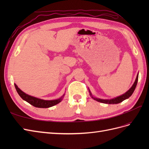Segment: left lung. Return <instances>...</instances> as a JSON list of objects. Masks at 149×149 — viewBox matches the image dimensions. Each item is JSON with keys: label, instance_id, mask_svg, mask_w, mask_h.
Instances as JSON below:
<instances>
[{"label": "left lung", "instance_id": "8db88e82", "mask_svg": "<svg viewBox=\"0 0 149 149\" xmlns=\"http://www.w3.org/2000/svg\"><path fill=\"white\" fill-rule=\"evenodd\" d=\"M138 77H139V74H137V78L136 79V81H135V82L134 83V84L132 85V86L130 88L129 90L126 92L125 94H123V95H121L120 96L117 97L116 98L114 99H112V100H101V99H97V98H95V97H93L94 100H96L98 102H100L102 103H105V104H118L120 103L121 102H123L124 100H126V99L129 98L130 96L132 95V93H134L135 89L136 88V86L137 84V81H138Z\"/></svg>", "mask_w": 149, "mask_h": 149}]
</instances>
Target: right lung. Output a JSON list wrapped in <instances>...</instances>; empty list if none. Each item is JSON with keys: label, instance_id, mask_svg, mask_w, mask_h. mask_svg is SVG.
Here are the masks:
<instances>
[{"label": "right lung", "instance_id": "add662e5", "mask_svg": "<svg viewBox=\"0 0 149 149\" xmlns=\"http://www.w3.org/2000/svg\"><path fill=\"white\" fill-rule=\"evenodd\" d=\"M15 84V87L17 90L18 94H19V96L23 99L24 100L29 102L30 104L36 107H40V108H47L55 106L57 104L60 102L62 100V98H60L58 100H52V101H47V100H43L41 99H38L37 97H35L33 96H31L28 94H25L22 91L18 88L16 84Z\"/></svg>", "mask_w": 149, "mask_h": 149}]
</instances>
